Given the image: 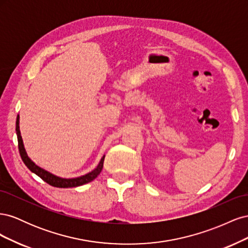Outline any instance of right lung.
<instances>
[{"mask_svg":"<svg viewBox=\"0 0 248 248\" xmlns=\"http://www.w3.org/2000/svg\"><path fill=\"white\" fill-rule=\"evenodd\" d=\"M16 134H17V140H18V150H19V154L22 161L28 167V169L35 172L37 176H39L44 182H46L47 184L54 186V187H59V188H69V187H77V186H80V185H84L86 183H89L93 181V180L98 176L101 170L103 168V161H104V156L101 158L100 162L98 166L95 170H93L91 172H89V174L85 175V176H81L78 178H73V179H63V178H59L55 175L50 174V172L44 170L43 169L39 168L38 166H36V164L31 161V159L29 158L27 153H26V150L24 148V144H22V140L20 137V131H19V116H17L16 118Z\"/></svg>","mask_w":248,"mask_h":248,"instance_id":"add662e5","label":"right lung"}]
</instances>
